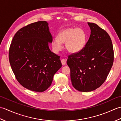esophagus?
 Masks as SVG:
<instances>
[{"instance_id": "34e87169", "label": "esophagus", "mask_w": 121, "mask_h": 121, "mask_svg": "<svg viewBox=\"0 0 121 121\" xmlns=\"http://www.w3.org/2000/svg\"><path fill=\"white\" fill-rule=\"evenodd\" d=\"M61 64H62V65L64 66L66 63V60L65 59H62V60H61Z\"/></svg>"}]
</instances>
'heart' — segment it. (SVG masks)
<instances>
[{
	"mask_svg": "<svg viewBox=\"0 0 121 121\" xmlns=\"http://www.w3.org/2000/svg\"><path fill=\"white\" fill-rule=\"evenodd\" d=\"M65 43V48L69 53L76 54L82 50L86 44V34L80 28H67L60 31L57 38L54 39L52 46L56 53L63 49L62 44Z\"/></svg>",
	"mask_w": 121,
	"mask_h": 121,
	"instance_id": "1",
	"label": "heart"
}]
</instances>
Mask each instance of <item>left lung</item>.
<instances>
[{"mask_svg":"<svg viewBox=\"0 0 121 121\" xmlns=\"http://www.w3.org/2000/svg\"><path fill=\"white\" fill-rule=\"evenodd\" d=\"M90 38L79 53L68 56L72 85L81 92L100 87L107 79L114 60L111 39L108 33L94 23L88 22Z\"/></svg>","mask_w":121,"mask_h":121,"instance_id":"8db88e82","label":"left lung"}]
</instances>
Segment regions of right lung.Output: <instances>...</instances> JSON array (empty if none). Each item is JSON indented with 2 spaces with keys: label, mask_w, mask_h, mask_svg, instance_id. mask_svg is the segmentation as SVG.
<instances>
[{
  "label": "right lung",
  "mask_w": 121,
  "mask_h": 121,
  "mask_svg": "<svg viewBox=\"0 0 121 121\" xmlns=\"http://www.w3.org/2000/svg\"><path fill=\"white\" fill-rule=\"evenodd\" d=\"M53 38L45 21L23 27L15 34L9 60L17 80L23 87L43 92L51 85L54 74L61 67L60 57L48 47Z\"/></svg>",
  "instance_id": "add662e5"
}]
</instances>
